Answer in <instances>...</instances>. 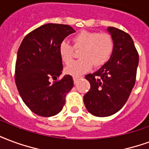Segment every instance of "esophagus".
I'll list each match as a JSON object with an SVG mask.
<instances>
[{"instance_id": "esophagus-1", "label": "esophagus", "mask_w": 149, "mask_h": 149, "mask_svg": "<svg viewBox=\"0 0 149 149\" xmlns=\"http://www.w3.org/2000/svg\"><path fill=\"white\" fill-rule=\"evenodd\" d=\"M80 78H82V77H73V81H74V84H77V82L78 80H79V79H80Z\"/></svg>"}]
</instances>
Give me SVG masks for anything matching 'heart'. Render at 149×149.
<instances>
[{"instance_id":"b5f03b06","label":"heart","mask_w":149,"mask_h":149,"mask_svg":"<svg viewBox=\"0 0 149 149\" xmlns=\"http://www.w3.org/2000/svg\"><path fill=\"white\" fill-rule=\"evenodd\" d=\"M73 48L80 49L79 59L65 69L69 74L78 76L88 71L92 67L103 65L111 58L114 52V39L108 33L81 31L72 37ZM73 48L71 45L63 41L59 46V55L65 65H69L73 58Z\"/></svg>"}]
</instances>
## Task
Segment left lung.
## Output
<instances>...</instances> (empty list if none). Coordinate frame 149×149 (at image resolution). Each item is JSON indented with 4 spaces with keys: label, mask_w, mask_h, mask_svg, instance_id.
<instances>
[{
    "label": "left lung",
    "mask_w": 149,
    "mask_h": 149,
    "mask_svg": "<svg viewBox=\"0 0 149 149\" xmlns=\"http://www.w3.org/2000/svg\"><path fill=\"white\" fill-rule=\"evenodd\" d=\"M107 31L114 39V52L98 71L85 76L91 88L84 102L89 113L96 117L111 116L125 105L135 84L139 62L130 35L113 27Z\"/></svg>",
    "instance_id": "1"
}]
</instances>
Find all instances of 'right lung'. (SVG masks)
Here are the masks:
<instances>
[{"mask_svg": "<svg viewBox=\"0 0 149 149\" xmlns=\"http://www.w3.org/2000/svg\"><path fill=\"white\" fill-rule=\"evenodd\" d=\"M69 25L47 24L27 34L17 52L15 80L27 107L37 115L51 117L63 108L65 95L73 87L70 75L57 80L63 69L59 46L74 33Z\"/></svg>", "mask_w": 149, "mask_h": 149, "instance_id": "add662e5", "label": "right lung"}]
</instances>
